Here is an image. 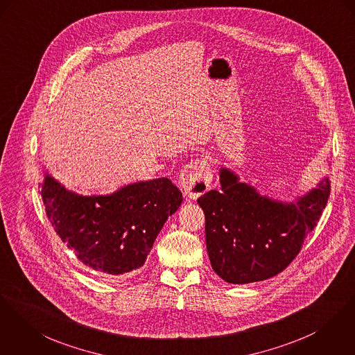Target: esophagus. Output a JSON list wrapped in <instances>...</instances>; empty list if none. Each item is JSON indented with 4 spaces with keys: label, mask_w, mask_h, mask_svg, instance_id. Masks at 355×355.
Returning a JSON list of instances; mask_svg holds the SVG:
<instances>
[{
    "label": "esophagus",
    "mask_w": 355,
    "mask_h": 355,
    "mask_svg": "<svg viewBox=\"0 0 355 355\" xmlns=\"http://www.w3.org/2000/svg\"><path fill=\"white\" fill-rule=\"evenodd\" d=\"M212 168L207 159H196L187 164L181 173V185L187 196L197 200L205 194L212 185Z\"/></svg>",
    "instance_id": "esophagus-1"
}]
</instances>
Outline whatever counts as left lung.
<instances>
[{
    "label": "left lung",
    "instance_id": "obj_1",
    "mask_svg": "<svg viewBox=\"0 0 355 355\" xmlns=\"http://www.w3.org/2000/svg\"><path fill=\"white\" fill-rule=\"evenodd\" d=\"M221 191L197 202L205 215V239L212 269L230 284L263 281L285 270L318 225L331 187L320 181L297 202L282 204L220 170Z\"/></svg>",
    "mask_w": 355,
    "mask_h": 355
}]
</instances>
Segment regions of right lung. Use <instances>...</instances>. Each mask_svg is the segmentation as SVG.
Masks as SVG:
<instances>
[{
    "label": "right lung",
    "mask_w": 355,
    "mask_h": 355,
    "mask_svg": "<svg viewBox=\"0 0 355 355\" xmlns=\"http://www.w3.org/2000/svg\"><path fill=\"white\" fill-rule=\"evenodd\" d=\"M40 188L60 241L85 266L107 275L140 269L164 221L182 202V193L167 178L86 197L66 191L46 174Z\"/></svg>",
    "instance_id": "add662e5"
}]
</instances>
